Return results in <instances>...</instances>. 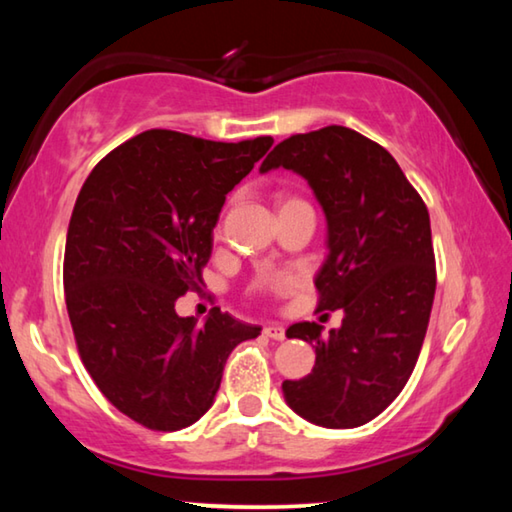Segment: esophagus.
Returning <instances> with one entry per match:
<instances>
[{
	"mask_svg": "<svg viewBox=\"0 0 512 512\" xmlns=\"http://www.w3.org/2000/svg\"><path fill=\"white\" fill-rule=\"evenodd\" d=\"M264 334L266 336H271V339H275V341H284V325H280V323H268L266 327H264Z\"/></svg>",
	"mask_w": 512,
	"mask_h": 512,
	"instance_id": "obj_1",
	"label": "esophagus"
}]
</instances>
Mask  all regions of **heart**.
Masks as SVG:
<instances>
[{"label": "heart", "mask_w": 512, "mask_h": 512, "mask_svg": "<svg viewBox=\"0 0 512 512\" xmlns=\"http://www.w3.org/2000/svg\"><path fill=\"white\" fill-rule=\"evenodd\" d=\"M298 201V198H289V201H284V205H287V203H296Z\"/></svg>", "instance_id": "heart-1"}]
</instances>
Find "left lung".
Returning <instances> with one entry per match:
<instances>
[{"label":"left lung","instance_id":"8db88e82","mask_svg":"<svg viewBox=\"0 0 512 512\" xmlns=\"http://www.w3.org/2000/svg\"><path fill=\"white\" fill-rule=\"evenodd\" d=\"M280 167L305 178L323 207L318 309H343L327 339L316 323L287 329L311 343L316 363L284 381V400L318 427H361L402 393L427 334L436 293L427 205L384 146L345 126L291 135L259 171Z\"/></svg>","mask_w":512,"mask_h":512}]
</instances>
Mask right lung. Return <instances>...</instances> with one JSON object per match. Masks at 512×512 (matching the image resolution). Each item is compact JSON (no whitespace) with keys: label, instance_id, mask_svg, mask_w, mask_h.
<instances>
[{"label":"right lung","instance_id":"add662e5","mask_svg":"<svg viewBox=\"0 0 512 512\" xmlns=\"http://www.w3.org/2000/svg\"><path fill=\"white\" fill-rule=\"evenodd\" d=\"M271 144L146 131L110 151L76 198L63 268L69 323L99 391L144 427L194 424L230 352L262 332L219 307L198 325L176 314V300L203 282L225 194Z\"/></svg>","mask_w":512,"mask_h":512}]
</instances>
